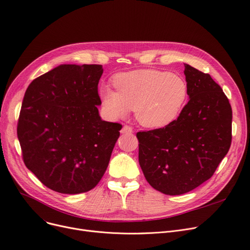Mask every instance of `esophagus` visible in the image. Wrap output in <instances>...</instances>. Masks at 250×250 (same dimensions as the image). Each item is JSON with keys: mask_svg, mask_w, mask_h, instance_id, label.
<instances>
[{"mask_svg": "<svg viewBox=\"0 0 250 250\" xmlns=\"http://www.w3.org/2000/svg\"><path fill=\"white\" fill-rule=\"evenodd\" d=\"M121 132L123 134H130V133H133V128H132V126L125 125H124V127L122 128Z\"/></svg>", "mask_w": 250, "mask_h": 250, "instance_id": "1", "label": "esophagus"}]
</instances>
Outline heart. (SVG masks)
Returning <instances> with one entry per match:
<instances>
[{
	"label": "heart",
	"instance_id": "obj_1",
	"mask_svg": "<svg viewBox=\"0 0 250 250\" xmlns=\"http://www.w3.org/2000/svg\"><path fill=\"white\" fill-rule=\"evenodd\" d=\"M113 83L117 91L109 87L100 91L104 110L112 117H123L136 110L138 122L150 128L171 124L188 96V84L181 77L158 70L118 74Z\"/></svg>",
	"mask_w": 250,
	"mask_h": 250
}]
</instances>
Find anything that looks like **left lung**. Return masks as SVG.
<instances>
[{
	"instance_id": "8db88e82",
	"label": "left lung",
	"mask_w": 250,
	"mask_h": 250,
	"mask_svg": "<svg viewBox=\"0 0 250 250\" xmlns=\"http://www.w3.org/2000/svg\"><path fill=\"white\" fill-rule=\"evenodd\" d=\"M189 100L177 120L140 130L139 163L149 185L162 193L188 192L211 178L232 142V108L208 74L185 63Z\"/></svg>"
}]
</instances>
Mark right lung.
Listing matches in <instances>:
<instances>
[{
	"label": "right lung",
	"mask_w": 250,
	"mask_h": 250,
	"mask_svg": "<svg viewBox=\"0 0 250 250\" xmlns=\"http://www.w3.org/2000/svg\"><path fill=\"white\" fill-rule=\"evenodd\" d=\"M101 64H61L30 83L17 125L24 164L46 188L68 194L94 188L123 125L102 121Z\"/></svg>",
	"instance_id": "obj_1"
}]
</instances>
